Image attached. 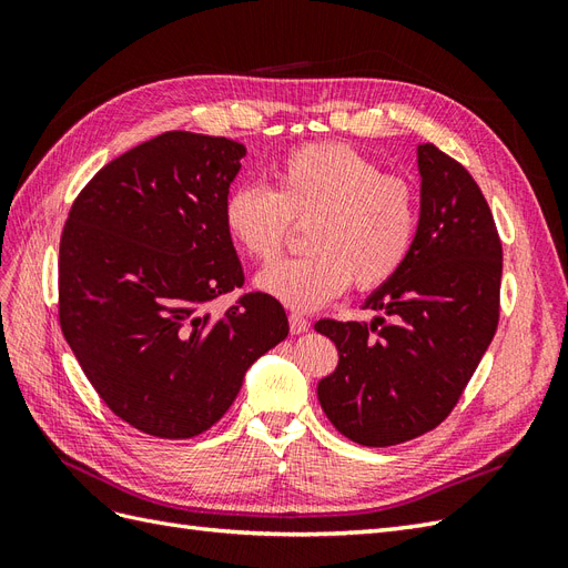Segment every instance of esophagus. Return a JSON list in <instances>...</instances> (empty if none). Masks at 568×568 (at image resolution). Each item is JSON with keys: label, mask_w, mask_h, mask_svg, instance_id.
Wrapping results in <instances>:
<instances>
[{"label": "esophagus", "mask_w": 568, "mask_h": 568, "mask_svg": "<svg viewBox=\"0 0 568 568\" xmlns=\"http://www.w3.org/2000/svg\"><path fill=\"white\" fill-rule=\"evenodd\" d=\"M307 326H311V322H307L301 313H291L288 315V329H291V334H303V332H307Z\"/></svg>", "instance_id": "esophagus-1"}]
</instances>
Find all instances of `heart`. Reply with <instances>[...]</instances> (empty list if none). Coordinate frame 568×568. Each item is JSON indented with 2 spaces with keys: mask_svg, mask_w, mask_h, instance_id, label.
Returning a JSON list of instances; mask_svg holds the SVG:
<instances>
[{
  "mask_svg": "<svg viewBox=\"0 0 568 568\" xmlns=\"http://www.w3.org/2000/svg\"><path fill=\"white\" fill-rule=\"evenodd\" d=\"M272 186L242 184L222 203V227L255 263L277 257L291 222H307L311 253L267 267L257 286L294 311L341 296L355 282L369 291L409 261L419 234V196L407 178L382 173L341 142L291 149L272 168Z\"/></svg>",
  "mask_w": 568,
  "mask_h": 568,
  "instance_id": "obj_1",
  "label": "heart"
}]
</instances>
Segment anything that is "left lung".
Returning <instances> with one entry per match:
<instances>
[{
    "label": "left lung",
    "mask_w": 568,
    "mask_h": 568,
    "mask_svg": "<svg viewBox=\"0 0 568 568\" xmlns=\"http://www.w3.org/2000/svg\"><path fill=\"white\" fill-rule=\"evenodd\" d=\"M422 213L415 251L365 307L374 322L320 320L338 367L317 386L324 415L353 443L386 448L455 409L500 320L503 244L469 170L417 146Z\"/></svg>",
    "instance_id": "left-lung-1"
}]
</instances>
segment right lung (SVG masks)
<instances>
[{
	"label": "right lung",
	"instance_id": "right-lung-1",
	"mask_svg": "<svg viewBox=\"0 0 568 568\" xmlns=\"http://www.w3.org/2000/svg\"><path fill=\"white\" fill-rule=\"evenodd\" d=\"M246 156L227 136L173 130L84 184L59 246V322L99 398L136 432L199 436L246 369L288 336L277 298L244 286L222 203Z\"/></svg>",
	"mask_w": 568,
	"mask_h": 568
}]
</instances>
